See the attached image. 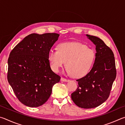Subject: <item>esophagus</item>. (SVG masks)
<instances>
[{"label":"esophagus","mask_w":125,"mask_h":125,"mask_svg":"<svg viewBox=\"0 0 125 125\" xmlns=\"http://www.w3.org/2000/svg\"><path fill=\"white\" fill-rule=\"evenodd\" d=\"M61 81H62V82H65L69 81L68 79H65V78H63V77H61Z\"/></svg>","instance_id":"obj_1"}]
</instances>
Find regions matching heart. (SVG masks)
<instances>
[{"label":"heart","mask_w":125,"mask_h":125,"mask_svg":"<svg viewBox=\"0 0 125 125\" xmlns=\"http://www.w3.org/2000/svg\"><path fill=\"white\" fill-rule=\"evenodd\" d=\"M94 50L79 42H64L59 44L57 50L48 52V60L55 72H58L65 64L68 73L78 78L87 74L94 63Z\"/></svg>","instance_id":"obj_1"}]
</instances>
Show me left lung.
<instances>
[{"instance_id": "obj_1", "label": "left lung", "mask_w": 125, "mask_h": 125, "mask_svg": "<svg viewBox=\"0 0 125 125\" xmlns=\"http://www.w3.org/2000/svg\"><path fill=\"white\" fill-rule=\"evenodd\" d=\"M95 45V59L91 71L85 76L77 80L78 85L71 98L81 108L96 107L109 98L116 76L114 53L102 40L86 35Z\"/></svg>"}]
</instances>
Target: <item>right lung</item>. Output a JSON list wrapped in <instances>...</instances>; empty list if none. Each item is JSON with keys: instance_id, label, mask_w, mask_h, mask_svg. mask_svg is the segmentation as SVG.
Instances as JSON below:
<instances>
[{"instance_id": "add662e5", "label": "right lung", "mask_w": 125, "mask_h": 125, "mask_svg": "<svg viewBox=\"0 0 125 125\" xmlns=\"http://www.w3.org/2000/svg\"><path fill=\"white\" fill-rule=\"evenodd\" d=\"M60 35L31 33L19 42L8 58V80L17 98L27 106L45 104L61 77L50 67L48 52Z\"/></svg>"}]
</instances>
